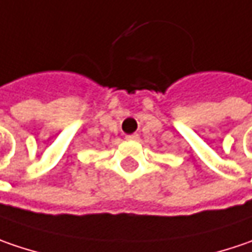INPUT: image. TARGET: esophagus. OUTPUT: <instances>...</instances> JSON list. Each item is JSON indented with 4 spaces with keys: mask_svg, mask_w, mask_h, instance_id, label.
Masks as SVG:
<instances>
[{
    "mask_svg": "<svg viewBox=\"0 0 252 252\" xmlns=\"http://www.w3.org/2000/svg\"><path fill=\"white\" fill-rule=\"evenodd\" d=\"M126 139H127V140H133V142H134V140H139V134H137V133L127 134V136H126Z\"/></svg>",
    "mask_w": 252,
    "mask_h": 252,
    "instance_id": "obj_1",
    "label": "esophagus"
}]
</instances>
